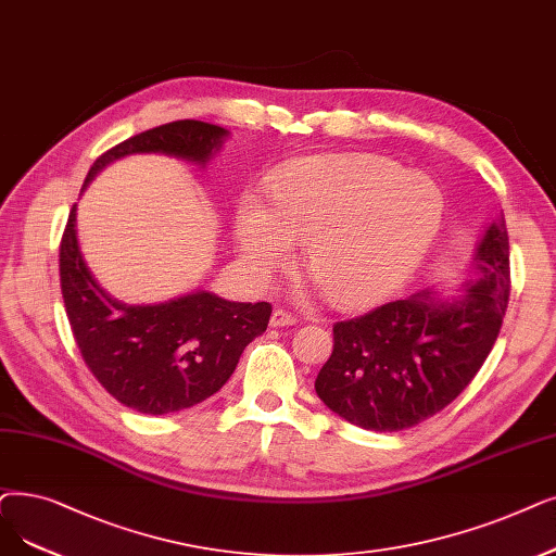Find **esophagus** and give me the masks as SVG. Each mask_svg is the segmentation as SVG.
I'll return each mask as SVG.
<instances>
[{"mask_svg":"<svg viewBox=\"0 0 556 556\" xmlns=\"http://www.w3.org/2000/svg\"><path fill=\"white\" fill-rule=\"evenodd\" d=\"M295 323H298V320L291 316V313H286V311H281V308H275L273 316H270V327H273V329L291 327V325H295Z\"/></svg>","mask_w":556,"mask_h":556,"instance_id":"1","label":"esophagus"}]
</instances>
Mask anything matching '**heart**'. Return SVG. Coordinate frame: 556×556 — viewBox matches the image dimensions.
Here are the masks:
<instances>
[{
	"label": "heart",
	"instance_id": "1",
	"mask_svg": "<svg viewBox=\"0 0 556 556\" xmlns=\"http://www.w3.org/2000/svg\"><path fill=\"white\" fill-rule=\"evenodd\" d=\"M445 198L429 177L375 154L298 161L243 195L233 243L250 268L270 273L306 243L304 261L331 304L366 308L416 273L437 243Z\"/></svg>",
	"mask_w": 556,
	"mask_h": 556
}]
</instances>
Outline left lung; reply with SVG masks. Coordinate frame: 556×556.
I'll list each match as a JSON object with an SVG mask.
<instances>
[{"label": "left lung", "instance_id": "1", "mask_svg": "<svg viewBox=\"0 0 556 556\" xmlns=\"http://www.w3.org/2000/svg\"><path fill=\"white\" fill-rule=\"evenodd\" d=\"M504 215L475 248L464 286L425 288L333 325V352L316 379L333 414L370 431H400L445 408L491 354L509 304Z\"/></svg>", "mask_w": 556, "mask_h": 556}]
</instances>
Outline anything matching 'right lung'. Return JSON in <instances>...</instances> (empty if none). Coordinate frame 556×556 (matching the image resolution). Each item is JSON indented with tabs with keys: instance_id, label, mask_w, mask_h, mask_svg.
<instances>
[{
	"instance_id": "obj_1",
	"label": "right lung",
	"mask_w": 556,
	"mask_h": 556,
	"mask_svg": "<svg viewBox=\"0 0 556 556\" xmlns=\"http://www.w3.org/2000/svg\"><path fill=\"white\" fill-rule=\"evenodd\" d=\"M227 138V129L200 119L154 127L104 152L84 188L109 163L131 154H163L204 167ZM59 263L65 313L86 366L119 404L138 414H175L218 393L243 350L268 329V302H229L202 288L159 304L115 300L84 261L77 204L63 231Z\"/></svg>"
}]
</instances>
